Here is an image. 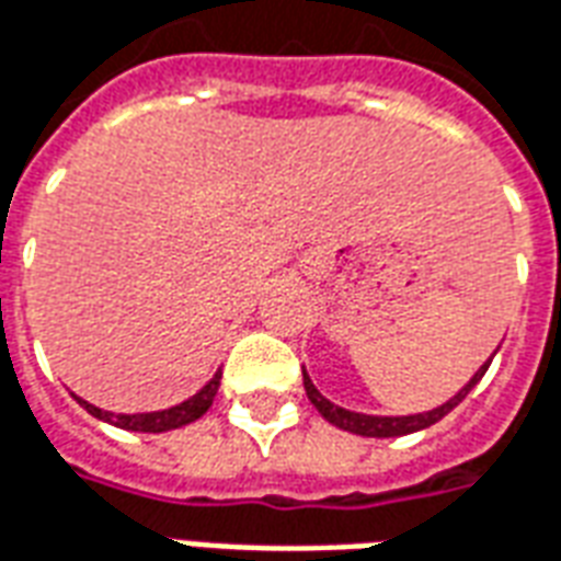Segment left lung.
<instances>
[{
	"label": "left lung",
	"mask_w": 561,
	"mask_h": 561,
	"mask_svg": "<svg viewBox=\"0 0 561 561\" xmlns=\"http://www.w3.org/2000/svg\"><path fill=\"white\" fill-rule=\"evenodd\" d=\"M488 365H491V359L481 365L479 371L472 375L470 383L463 386L458 396L449 398L446 404H439V408L428 410V413H416V416H368V413H354V410L339 408V404L327 401V398L314 389V383L309 380L306 371H302V386H306V396H309V401L318 408V413H321L330 425H335V428L351 431V434H359V437H404V434H413V431L431 428L434 422H439L446 413H451V410L458 408L460 401L472 392V386L479 383L481 377H484Z\"/></svg>",
	"instance_id": "obj_1"
}]
</instances>
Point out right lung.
I'll use <instances>...</instances> for the list:
<instances>
[{"instance_id": "right-lung-1", "label": "right lung", "mask_w": 561, "mask_h": 561, "mask_svg": "<svg viewBox=\"0 0 561 561\" xmlns=\"http://www.w3.org/2000/svg\"><path fill=\"white\" fill-rule=\"evenodd\" d=\"M219 377L222 371L210 377L202 389H198L196 396L186 398L184 404H175V408L169 410H157V413H110V410H101L89 404V401H82L77 398L82 408L89 410L94 419H103V422H110L115 428H124V431H142V434H160V431H172V428H184L190 422H196L207 413V408L214 404V398H217V389H219Z\"/></svg>"}]
</instances>
